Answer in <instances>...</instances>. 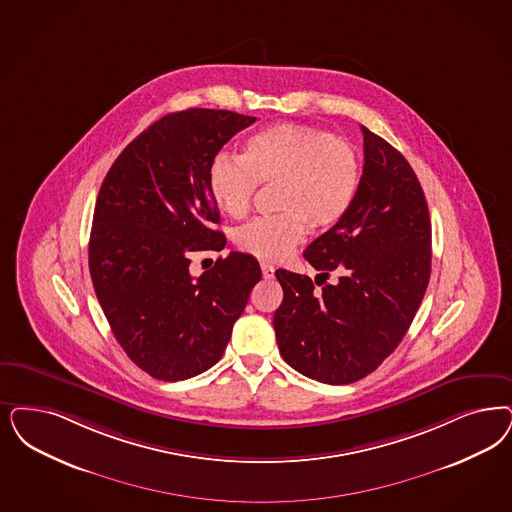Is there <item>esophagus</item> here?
<instances>
[{
	"instance_id": "1",
	"label": "esophagus",
	"mask_w": 512,
	"mask_h": 512,
	"mask_svg": "<svg viewBox=\"0 0 512 512\" xmlns=\"http://www.w3.org/2000/svg\"><path fill=\"white\" fill-rule=\"evenodd\" d=\"M261 270H263V278H266V280L274 278V266L270 265V263L263 261V263H261Z\"/></svg>"
}]
</instances>
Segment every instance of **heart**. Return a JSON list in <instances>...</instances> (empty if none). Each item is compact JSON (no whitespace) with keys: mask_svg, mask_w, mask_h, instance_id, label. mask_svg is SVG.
Masks as SVG:
<instances>
[{"mask_svg":"<svg viewBox=\"0 0 512 512\" xmlns=\"http://www.w3.org/2000/svg\"><path fill=\"white\" fill-rule=\"evenodd\" d=\"M278 183V215L259 217L236 232L242 251L282 261L312 229H331L350 212L361 185V159L348 141L302 124H274L247 138L242 159L213 157L208 189L232 219L249 212L257 185Z\"/></svg>","mask_w":512,"mask_h":512,"instance_id":"heart-1","label":"heart"}]
</instances>
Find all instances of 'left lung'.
<instances>
[{"label":"left lung","mask_w":512,"mask_h":512,"mask_svg":"<svg viewBox=\"0 0 512 512\" xmlns=\"http://www.w3.org/2000/svg\"><path fill=\"white\" fill-rule=\"evenodd\" d=\"M363 176L350 212L316 238L304 259L321 292L302 274L276 270L283 300L274 314L287 365L323 384H352L399 346L431 276V219L408 160L369 128ZM336 269L339 280L327 284Z\"/></svg>","instance_id":"left-lung-1"}]
</instances>
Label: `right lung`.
I'll return each instance as SVG.
<instances>
[{"instance_id": "add662e5", "label": "right lung", "mask_w": 512, "mask_h": 512, "mask_svg": "<svg viewBox=\"0 0 512 512\" xmlns=\"http://www.w3.org/2000/svg\"><path fill=\"white\" fill-rule=\"evenodd\" d=\"M255 117L225 109L170 113L124 147L100 187L89 242L98 302L126 355L149 376L177 382L208 371L229 344L261 266L230 251L194 278V251L227 238L208 189L221 147Z\"/></svg>"}]
</instances>
